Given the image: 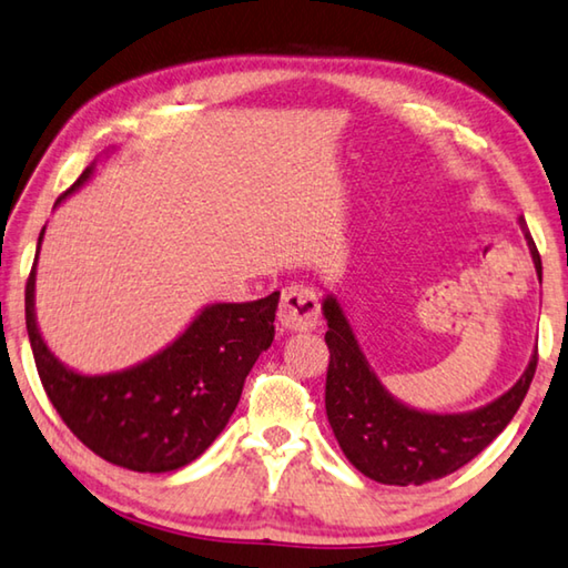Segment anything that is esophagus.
Masks as SVG:
<instances>
[{
  "instance_id": "1",
  "label": "esophagus",
  "mask_w": 568,
  "mask_h": 568,
  "mask_svg": "<svg viewBox=\"0 0 568 568\" xmlns=\"http://www.w3.org/2000/svg\"><path fill=\"white\" fill-rule=\"evenodd\" d=\"M277 321H281L283 331L291 333L316 331L321 323V305L316 293L303 285L285 287L281 311H277Z\"/></svg>"
}]
</instances>
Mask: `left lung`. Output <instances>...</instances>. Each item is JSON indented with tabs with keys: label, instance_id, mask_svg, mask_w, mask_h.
I'll return each mask as SVG.
<instances>
[{
	"label": "left lung",
	"instance_id": "8db88e82",
	"mask_svg": "<svg viewBox=\"0 0 568 568\" xmlns=\"http://www.w3.org/2000/svg\"><path fill=\"white\" fill-rule=\"evenodd\" d=\"M518 224L541 281V257L526 220L520 217ZM323 318L328 323L326 344L331 351L326 374L331 429L348 463L384 485H425L460 470L508 427L536 374L538 351L530 354L520 379L485 407L457 414L422 412L399 402L379 382L333 293L323 298Z\"/></svg>",
	"mask_w": 568,
	"mask_h": 568
}]
</instances>
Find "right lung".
Instances as JSON below:
<instances>
[{
    "instance_id": "right-lung-1",
    "label": "right lung",
    "mask_w": 568,
    "mask_h": 568,
    "mask_svg": "<svg viewBox=\"0 0 568 568\" xmlns=\"http://www.w3.org/2000/svg\"><path fill=\"white\" fill-rule=\"evenodd\" d=\"M108 156V151H105ZM95 161L60 196L78 192ZM24 287V321L40 382L70 432L103 460L133 473H171L196 460L235 412L257 356L275 338L281 293L247 303H210L171 341L129 368L80 374L44 344L34 313V275Z\"/></svg>"
}]
</instances>
